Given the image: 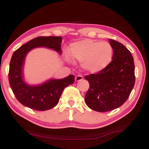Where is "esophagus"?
Returning <instances> with one entry per match:
<instances>
[{
  "instance_id": "34e87169",
  "label": "esophagus",
  "mask_w": 149,
  "mask_h": 149,
  "mask_svg": "<svg viewBox=\"0 0 149 149\" xmlns=\"http://www.w3.org/2000/svg\"><path fill=\"white\" fill-rule=\"evenodd\" d=\"M83 77L81 76V75H77V76H76V77H75V81H76V82L81 81L83 80Z\"/></svg>"
}]
</instances>
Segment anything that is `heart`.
<instances>
[{"label":"heart","instance_id":"obj_1","mask_svg":"<svg viewBox=\"0 0 149 149\" xmlns=\"http://www.w3.org/2000/svg\"><path fill=\"white\" fill-rule=\"evenodd\" d=\"M68 50L71 58L82 62L83 68L91 73H97L107 68L113 56L111 44L92 39L73 42Z\"/></svg>","mask_w":149,"mask_h":149}]
</instances>
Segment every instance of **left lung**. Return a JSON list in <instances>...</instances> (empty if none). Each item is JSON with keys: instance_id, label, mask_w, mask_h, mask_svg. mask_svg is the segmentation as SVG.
Returning <instances> with one entry per match:
<instances>
[{"instance_id": "8db88e82", "label": "left lung", "mask_w": 149, "mask_h": 149, "mask_svg": "<svg viewBox=\"0 0 149 149\" xmlns=\"http://www.w3.org/2000/svg\"><path fill=\"white\" fill-rule=\"evenodd\" d=\"M113 49V61L97 74L85 79L89 83L85 95L87 107L97 112L117 109L127 100L135 83L134 58L123 44L109 39Z\"/></svg>"}]
</instances>
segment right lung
<instances>
[{"mask_svg": "<svg viewBox=\"0 0 149 149\" xmlns=\"http://www.w3.org/2000/svg\"><path fill=\"white\" fill-rule=\"evenodd\" d=\"M62 37L39 36L17 49L12 55L9 64V81L13 92L20 103L36 111H47L56 107L65 87L72 84V74L63 79H50L38 85H30L25 81L24 67L26 56L35 48L46 47L62 54Z\"/></svg>", "mask_w": 149, "mask_h": 149, "instance_id": "add662e5", "label": "right lung"}]
</instances>
